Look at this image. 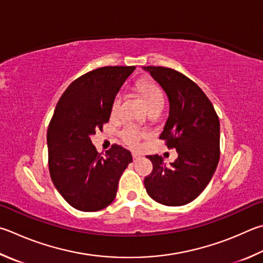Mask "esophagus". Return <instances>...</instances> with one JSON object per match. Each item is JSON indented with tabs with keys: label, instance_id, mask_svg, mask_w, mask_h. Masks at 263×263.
Returning <instances> with one entry per match:
<instances>
[{
	"label": "esophagus",
	"instance_id": "esophagus-1",
	"mask_svg": "<svg viewBox=\"0 0 263 263\" xmlns=\"http://www.w3.org/2000/svg\"><path fill=\"white\" fill-rule=\"evenodd\" d=\"M132 157H133V161H137V160L140 159L141 155L138 154V153H136V152H133V153H132Z\"/></svg>",
	"mask_w": 263,
	"mask_h": 263
}]
</instances>
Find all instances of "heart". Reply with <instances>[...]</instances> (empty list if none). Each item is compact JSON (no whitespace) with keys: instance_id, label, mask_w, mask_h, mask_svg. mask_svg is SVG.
Returning a JSON list of instances; mask_svg holds the SVG:
<instances>
[{"instance_id":"obj_1","label":"heart","mask_w":263,"mask_h":263,"mask_svg":"<svg viewBox=\"0 0 263 263\" xmlns=\"http://www.w3.org/2000/svg\"><path fill=\"white\" fill-rule=\"evenodd\" d=\"M138 88H139V92L146 100L149 109L159 107V106H163L164 104L163 93H162L161 88L156 84L151 83V82H142L138 85ZM121 103H122V95L118 94L116 95L115 99H114L112 104H111L112 115H117L119 112ZM121 136L123 138V140L125 141L127 145L136 147L138 146V144H139V140L142 137V133L135 126H127L122 131Z\"/></svg>"}]
</instances>
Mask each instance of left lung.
<instances>
[{
  "instance_id": "left-lung-1",
  "label": "left lung",
  "mask_w": 263,
  "mask_h": 263,
  "mask_svg": "<svg viewBox=\"0 0 263 263\" xmlns=\"http://www.w3.org/2000/svg\"><path fill=\"white\" fill-rule=\"evenodd\" d=\"M164 90L169 116L160 139L175 148L178 159L166 165L162 156H147L153 163L145 178L148 195L165 206H183L201 194L219 160V119L199 86L178 71L144 66Z\"/></svg>"
}]
</instances>
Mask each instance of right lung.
<instances>
[{
	"mask_svg": "<svg viewBox=\"0 0 263 263\" xmlns=\"http://www.w3.org/2000/svg\"><path fill=\"white\" fill-rule=\"evenodd\" d=\"M135 66H104L71 84L56 104L47 132L49 173L70 206L97 212L116 197L118 181L132 162L130 151L112 145L102 156L90 136L109 121L114 99Z\"/></svg>",
	"mask_w": 263,
	"mask_h": 263,
	"instance_id": "right-lung-1",
	"label": "right lung"
}]
</instances>
